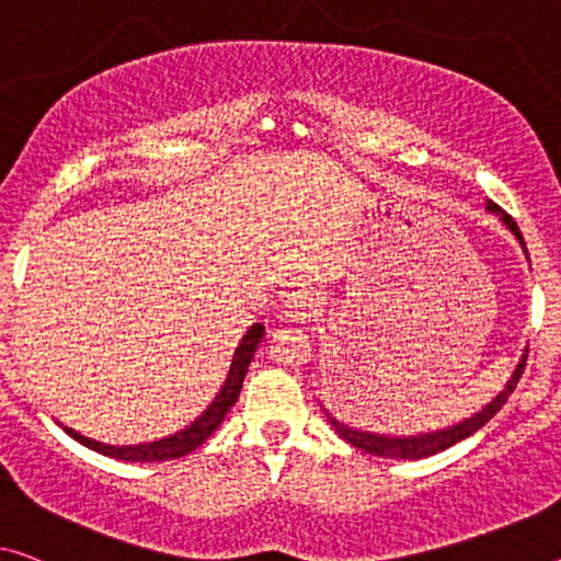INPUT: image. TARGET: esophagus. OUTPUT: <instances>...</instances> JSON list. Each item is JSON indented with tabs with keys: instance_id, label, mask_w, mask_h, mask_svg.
Instances as JSON below:
<instances>
[{
	"instance_id": "34e87169",
	"label": "esophagus",
	"mask_w": 561,
	"mask_h": 561,
	"mask_svg": "<svg viewBox=\"0 0 561 561\" xmlns=\"http://www.w3.org/2000/svg\"><path fill=\"white\" fill-rule=\"evenodd\" d=\"M317 309H320V297H317L312 289L305 287L291 291L287 302H284V314H287L291 322H309L317 314Z\"/></svg>"
}]
</instances>
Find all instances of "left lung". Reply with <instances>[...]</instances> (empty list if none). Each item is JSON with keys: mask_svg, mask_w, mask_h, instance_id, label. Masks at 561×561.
<instances>
[{"mask_svg": "<svg viewBox=\"0 0 561 561\" xmlns=\"http://www.w3.org/2000/svg\"><path fill=\"white\" fill-rule=\"evenodd\" d=\"M486 208H489V211L499 214L501 219H504L506 227L514 231V237L519 239L522 247L526 249L522 231H519V227H516V221L512 219V216H508L499 204H494V201H489ZM526 353H529V350H526ZM526 353H524V357H522V363L516 365V370H514V375H512V380L506 382V388L501 390L499 396H496L494 400H491V403H489L486 408H483L481 413H476L473 417H468V421H463V423L450 425V428H446V431L423 433V436H411V438H390V436H375V433L350 428V425L337 421V417H334L332 413H328V417H330L332 428L340 433V438H345V440L350 443V446L360 448V450H365V454H370V456H382V458H425V456L440 454V450L450 448V446H454V443L463 440V438L471 436V433L483 428V425H486V423L491 421V417H494V415L501 411V408H504L508 396H512L514 388H516V382H519V378H522L524 365H526ZM337 415H340V413H337ZM340 417H342V415H340Z\"/></svg>", "mask_w": 561, "mask_h": 561, "instance_id": "obj_1", "label": "left lung"}]
</instances>
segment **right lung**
<instances>
[{
  "label": "right lung",
  "instance_id": "add662e5",
  "mask_svg": "<svg viewBox=\"0 0 561 561\" xmlns=\"http://www.w3.org/2000/svg\"><path fill=\"white\" fill-rule=\"evenodd\" d=\"M264 337V324H252L247 330L244 337H241V345L233 353V360L229 367V378L224 382L219 396L214 398V403L201 413L188 428H183L179 433H173L169 438L153 440V443H144V446H107V443H100L93 438L80 436L72 428H65V433L70 438H75L82 446H88L90 450H98V454L111 456V458H121V461H133V463H156V461H173V458H181L196 450L201 443H204L211 433L219 428L224 415L231 411V405L239 400L241 386H244V375L249 370V363H252L254 350L259 342Z\"/></svg>",
  "mask_w": 561,
  "mask_h": 561
}]
</instances>
